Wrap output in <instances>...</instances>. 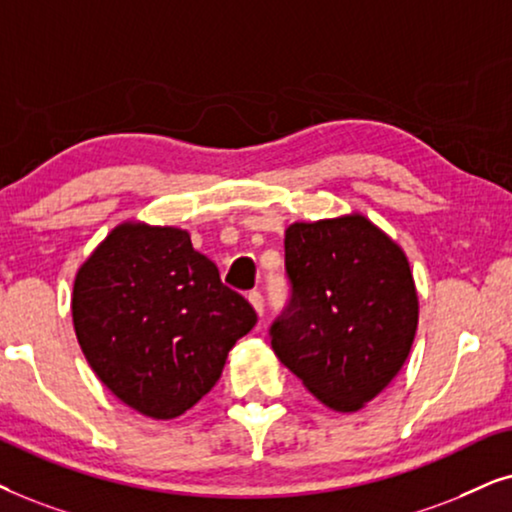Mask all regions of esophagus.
Listing matches in <instances>:
<instances>
[{
    "instance_id": "1",
    "label": "esophagus",
    "mask_w": 512,
    "mask_h": 512,
    "mask_svg": "<svg viewBox=\"0 0 512 512\" xmlns=\"http://www.w3.org/2000/svg\"><path fill=\"white\" fill-rule=\"evenodd\" d=\"M248 302L252 304V309H255L257 316H262V313H264V297H262V292L252 290L250 295H248Z\"/></svg>"
}]
</instances>
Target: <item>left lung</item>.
<instances>
[{
	"label": "left lung",
	"mask_w": 512,
	"mask_h": 512,
	"mask_svg": "<svg viewBox=\"0 0 512 512\" xmlns=\"http://www.w3.org/2000/svg\"><path fill=\"white\" fill-rule=\"evenodd\" d=\"M288 311L271 327L278 360L335 412H358L410 356L419 297L410 262L360 213L285 229Z\"/></svg>",
	"instance_id": "8db88e82"
}]
</instances>
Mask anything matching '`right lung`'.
<instances>
[{
    "label": "right lung",
    "instance_id": "add662e5",
    "mask_svg": "<svg viewBox=\"0 0 512 512\" xmlns=\"http://www.w3.org/2000/svg\"><path fill=\"white\" fill-rule=\"evenodd\" d=\"M72 323L91 370L121 403L175 419L215 386L257 316L187 229L128 220L79 267Z\"/></svg>",
    "mask_w": 512,
    "mask_h": 512
}]
</instances>
